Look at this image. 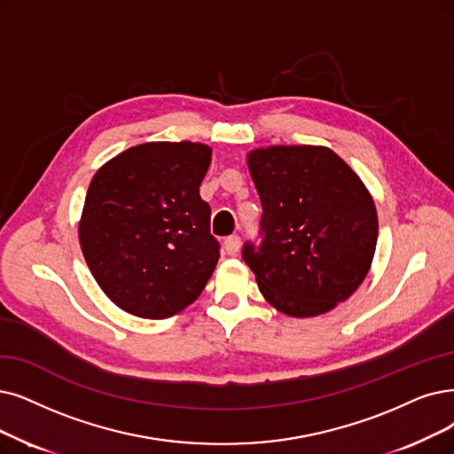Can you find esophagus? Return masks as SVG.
Returning <instances> with one entry per match:
<instances>
[{"instance_id":"obj_1","label":"esophagus","mask_w":454,"mask_h":454,"mask_svg":"<svg viewBox=\"0 0 454 454\" xmlns=\"http://www.w3.org/2000/svg\"><path fill=\"white\" fill-rule=\"evenodd\" d=\"M223 247H225V251L229 253V255H237L239 249H240V237H237V234H232V237H227L225 242H223Z\"/></svg>"}]
</instances>
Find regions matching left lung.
I'll return each instance as SVG.
<instances>
[{
    "label": "left lung",
    "mask_w": 454,
    "mask_h": 454,
    "mask_svg": "<svg viewBox=\"0 0 454 454\" xmlns=\"http://www.w3.org/2000/svg\"><path fill=\"white\" fill-rule=\"evenodd\" d=\"M261 197V246L242 257L278 311L305 318L348 300L371 268L378 215L361 178L328 147L278 145L247 154Z\"/></svg>",
    "instance_id": "8db88e82"
}]
</instances>
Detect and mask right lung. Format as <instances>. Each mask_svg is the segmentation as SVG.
Masks as SVG:
<instances>
[{
    "mask_svg": "<svg viewBox=\"0 0 454 454\" xmlns=\"http://www.w3.org/2000/svg\"><path fill=\"white\" fill-rule=\"evenodd\" d=\"M212 149L153 141L104 164L87 190L80 246L90 274L122 311L168 318L203 293L220 259L199 195Z\"/></svg>",
    "mask_w": 454,
    "mask_h": 454,
    "instance_id": "obj_1",
    "label": "right lung"
}]
</instances>
